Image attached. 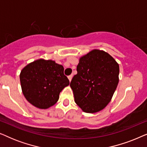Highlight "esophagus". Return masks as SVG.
Returning <instances> with one entry per match:
<instances>
[{"label": "esophagus", "mask_w": 147, "mask_h": 147, "mask_svg": "<svg viewBox=\"0 0 147 147\" xmlns=\"http://www.w3.org/2000/svg\"><path fill=\"white\" fill-rule=\"evenodd\" d=\"M72 77H73V75H70V76H68V79H69V82H71V81Z\"/></svg>", "instance_id": "34e87169"}]
</instances>
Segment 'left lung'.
<instances>
[{
  "label": "left lung",
  "instance_id": "obj_1",
  "mask_svg": "<svg viewBox=\"0 0 147 147\" xmlns=\"http://www.w3.org/2000/svg\"><path fill=\"white\" fill-rule=\"evenodd\" d=\"M70 87L76 104L86 113L103 110L119 82V65L107 52L93 49L80 58Z\"/></svg>",
  "mask_w": 147,
  "mask_h": 147
}]
</instances>
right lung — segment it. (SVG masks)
I'll return each instance as SVG.
<instances>
[{"mask_svg": "<svg viewBox=\"0 0 147 147\" xmlns=\"http://www.w3.org/2000/svg\"><path fill=\"white\" fill-rule=\"evenodd\" d=\"M63 71V65L50 59H39L26 65L20 74V82L27 101L39 109L53 106L61 90L69 84Z\"/></svg>", "mask_w": 147, "mask_h": 147, "instance_id": "obj_1", "label": "right lung"}]
</instances>
